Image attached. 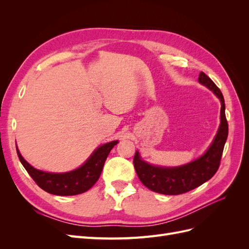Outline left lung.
I'll return each instance as SVG.
<instances>
[{
  "mask_svg": "<svg viewBox=\"0 0 249 249\" xmlns=\"http://www.w3.org/2000/svg\"><path fill=\"white\" fill-rule=\"evenodd\" d=\"M198 82L217 95L221 102L220 125L216 136L207 152L198 159L178 167H160L141 160L136 150L134 156V167L141 183L149 190L166 195L186 193L202 185L212 178L219 168L225 141L228 139L229 124L225 117L223 95L215 83L205 72H200Z\"/></svg>",
  "mask_w": 249,
  "mask_h": 249,
  "instance_id": "8db88e82",
  "label": "left lung"
}]
</instances>
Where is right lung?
Returning <instances> with one entry per match:
<instances>
[{
  "label": "right lung",
  "mask_w": 249,
  "mask_h": 249,
  "mask_svg": "<svg viewBox=\"0 0 249 249\" xmlns=\"http://www.w3.org/2000/svg\"><path fill=\"white\" fill-rule=\"evenodd\" d=\"M117 143V140L111 141L97 147L81 167L64 173H53L36 169L21 157L18 147L17 152L22 166L42 190L54 195L69 196L86 192L97 182L110 150Z\"/></svg>",
  "instance_id": "right-lung-1"
}]
</instances>
